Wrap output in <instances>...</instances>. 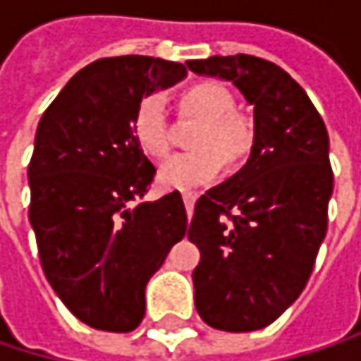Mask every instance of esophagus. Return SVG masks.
Instances as JSON below:
<instances>
[{
    "label": "esophagus",
    "mask_w": 361,
    "mask_h": 361,
    "mask_svg": "<svg viewBox=\"0 0 361 361\" xmlns=\"http://www.w3.org/2000/svg\"><path fill=\"white\" fill-rule=\"evenodd\" d=\"M181 198H183V204H185V209H188V215H192V211H194V202H196V194L194 192H183L181 194Z\"/></svg>",
    "instance_id": "1"
}]
</instances>
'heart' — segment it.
I'll return each instance as SVG.
<instances>
[{
	"label": "heart",
	"instance_id": "1",
	"mask_svg": "<svg viewBox=\"0 0 361 361\" xmlns=\"http://www.w3.org/2000/svg\"><path fill=\"white\" fill-rule=\"evenodd\" d=\"M181 106L202 118L192 144L194 150L169 157L161 169L159 181L171 190H190L213 181L230 165L240 163L252 148L255 131L251 121L234 112L232 94L215 83L200 81L181 94ZM131 131L140 148L150 157H163L169 150L165 100L161 94H146L133 112Z\"/></svg>",
	"mask_w": 361,
	"mask_h": 361
}]
</instances>
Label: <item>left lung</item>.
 <instances>
[{
  "mask_svg": "<svg viewBox=\"0 0 361 361\" xmlns=\"http://www.w3.org/2000/svg\"><path fill=\"white\" fill-rule=\"evenodd\" d=\"M196 75L230 81L252 106L247 165L207 190L188 238L200 251L194 305L209 326L251 332L303 293L328 228V131L305 90L278 64L249 56L188 60Z\"/></svg>",
  "mask_w": 361,
  "mask_h": 361,
  "instance_id": "obj_1",
  "label": "left lung"
}]
</instances>
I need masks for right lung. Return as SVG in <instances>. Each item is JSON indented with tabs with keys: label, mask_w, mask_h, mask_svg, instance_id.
I'll return each instance as SVG.
<instances>
[{
	"label": "right lung",
	"mask_w": 361,
	"mask_h": 361,
	"mask_svg": "<svg viewBox=\"0 0 361 361\" xmlns=\"http://www.w3.org/2000/svg\"><path fill=\"white\" fill-rule=\"evenodd\" d=\"M183 77L180 62L102 58L62 87L37 125L29 219L41 267L73 316L96 330L140 326L148 280L185 236L178 190L137 202L157 169L131 131L137 102Z\"/></svg>",
	"instance_id": "obj_1"
}]
</instances>
